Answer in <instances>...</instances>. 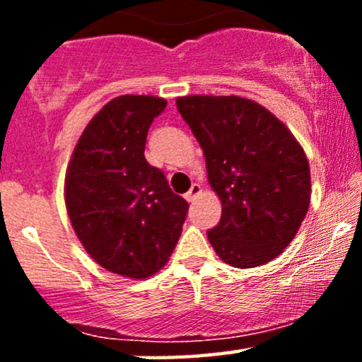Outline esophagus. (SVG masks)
Instances as JSON below:
<instances>
[{
    "label": "esophagus",
    "instance_id": "1",
    "mask_svg": "<svg viewBox=\"0 0 362 362\" xmlns=\"http://www.w3.org/2000/svg\"><path fill=\"white\" fill-rule=\"evenodd\" d=\"M199 194H201V185H199V184H194L192 187H190L189 192L185 194V199H187V201H189V202H194L195 199L199 197Z\"/></svg>",
    "mask_w": 362,
    "mask_h": 362
}]
</instances>
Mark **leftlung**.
<instances>
[{"label": "left lung", "instance_id": "left-lung-1", "mask_svg": "<svg viewBox=\"0 0 362 362\" xmlns=\"http://www.w3.org/2000/svg\"><path fill=\"white\" fill-rule=\"evenodd\" d=\"M177 109L201 144L223 206L218 226L207 231L214 252L238 269L276 259L308 213L311 178L301 144L248 98L189 95L177 98Z\"/></svg>", "mask_w": 362, "mask_h": 362}]
</instances>
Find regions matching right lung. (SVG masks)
<instances>
[{"label":"right lung","mask_w":362,"mask_h":362,"mask_svg":"<svg viewBox=\"0 0 362 362\" xmlns=\"http://www.w3.org/2000/svg\"><path fill=\"white\" fill-rule=\"evenodd\" d=\"M165 107L151 95L110 100L85 127L66 172L74 233L97 264L132 279L167 264L189 209L144 158L148 129Z\"/></svg>","instance_id":"add662e5"}]
</instances>
